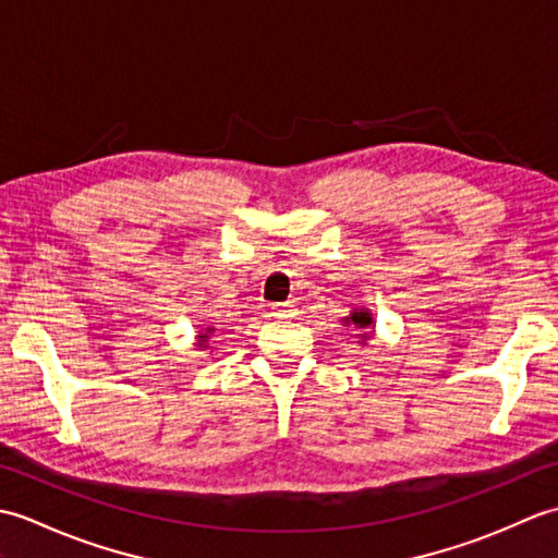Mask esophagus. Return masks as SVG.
Here are the masks:
<instances>
[{
  "mask_svg": "<svg viewBox=\"0 0 558 558\" xmlns=\"http://www.w3.org/2000/svg\"><path fill=\"white\" fill-rule=\"evenodd\" d=\"M270 316L278 318V322H290V318L298 316V306H294L292 302L272 304V306H270Z\"/></svg>",
  "mask_w": 558,
  "mask_h": 558,
  "instance_id": "34e87169",
  "label": "esophagus"
}]
</instances>
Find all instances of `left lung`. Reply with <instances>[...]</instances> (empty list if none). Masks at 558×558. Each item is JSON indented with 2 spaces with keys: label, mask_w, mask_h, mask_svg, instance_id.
<instances>
[{
  "label": "left lung",
  "mask_w": 558,
  "mask_h": 558,
  "mask_svg": "<svg viewBox=\"0 0 558 558\" xmlns=\"http://www.w3.org/2000/svg\"><path fill=\"white\" fill-rule=\"evenodd\" d=\"M342 324L345 326H352L354 330H360V345H366V342L372 340L374 336V314L372 310H366V306H362V310H352L350 316L342 318Z\"/></svg>",
  "instance_id": "left-lung-1"
}]
</instances>
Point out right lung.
<instances>
[{"label": "right lung", "instance_id": "right-lung-1", "mask_svg": "<svg viewBox=\"0 0 558 558\" xmlns=\"http://www.w3.org/2000/svg\"><path fill=\"white\" fill-rule=\"evenodd\" d=\"M216 326H208V328H204V330H198V336H196V348H201V350H208V345H210V336L216 333Z\"/></svg>", "mask_w": 558, "mask_h": 558}]
</instances>
